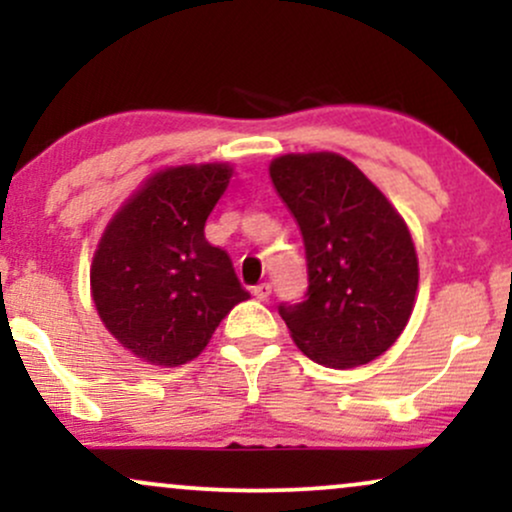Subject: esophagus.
<instances>
[{"label":"esophagus","mask_w":512,"mask_h":512,"mask_svg":"<svg viewBox=\"0 0 512 512\" xmlns=\"http://www.w3.org/2000/svg\"><path fill=\"white\" fill-rule=\"evenodd\" d=\"M269 293H272V286H269L267 281H262V284L252 286V296H255L257 301H267V298H269Z\"/></svg>","instance_id":"1"}]
</instances>
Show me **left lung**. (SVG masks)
Wrapping results in <instances>:
<instances>
[{"instance_id":"1","label":"left lung","mask_w":512,"mask_h":512,"mask_svg":"<svg viewBox=\"0 0 512 512\" xmlns=\"http://www.w3.org/2000/svg\"><path fill=\"white\" fill-rule=\"evenodd\" d=\"M269 175L308 262L303 301L279 305L293 342L327 368L370 363L397 342L414 308L419 260L407 223L339 154L279 156Z\"/></svg>"}]
</instances>
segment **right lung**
<instances>
[{
	"instance_id": "right-lung-1",
	"label": "right lung",
	"mask_w": 512,
	"mask_h": 512,
	"mask_svg": "<svg viewBox=\"0 0 512 512\" xmlns=\"http://www.w3.org/2000/svg\"><path fill=\"white\" fill-rule=\"evenodd\" d=\"M231 173L226 163L161 170L127 199L98 243L93 303L108 332L144 361H192L233 305L250 298L228 252L204 238Z\"/></svg>"
}]
</instances>
